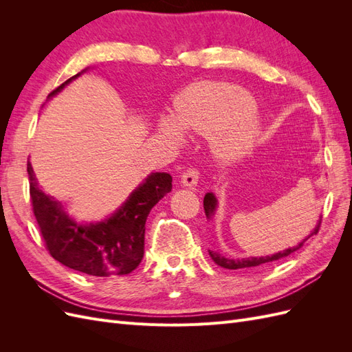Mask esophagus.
I'll use <instances>...</instances> for the list:
<instances>
[{
	"mask_svg": "<svg viewBox=\"0 0 352 352\" xmlns=\"http://www.w3.org/2000/svg\"><path fill=\"white\" fill-rule=\"evenodd\" d=\"M199 180V170L195 167H188L185 172L182 173V184L185 186L194 188Z\"/></svg>",
	"mask_w": 352,
	"mask_h": 352,
	"instance_id": "1",
	"label": "esophagus"
}]
</instances>
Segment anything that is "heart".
Wrapping results in <instances>:
<instances>
[{"label": "heart", "instance_id": "1", "mask_svg": "<svg viewBox=\"0 0 352 352\" xmlns=\"http://www.w3.org/2000/svg\"><path fill=\"white\" fill-rule=\"evenodd\" d=\"M175 122L186 131L208 135L212 150L225 160L238 158L252 146L258 133V114L248 92L223 82L189 85L175 101ZM172 120H163L162 129L179 136Z\"/></svg>", "mask_w": 352, "mask_h": 352}]
</instances>
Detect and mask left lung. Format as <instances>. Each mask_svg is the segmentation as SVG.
<instances>
[{
	"mask_svg": "<svg viewBox=\"0 0 352 352\" xmlns=\"http://www.w3.org/2000/svg\"><path fill=\"white\" fill-rule=\"evenodd\" d=\"M216 206H217L216 197L212 195V194H207V195L204 197V210H206V216H207V217H210V216L212 214V212H214ZM320 223H322V221H320ZM320 223H318L317 228L314 229V232L311 233L310 236H313L314 233L318 232V228H320ZM310 236H308V238H310ZM308 238H307V239H308ZM307 239H305V241H307ZM305 241H304V242H305ZM304 242H301L300 245H296V247H294V248H287V250H285L283 252H278V254H274V255H267V257H251V258L232 260V258L223 257V255L217 254L216 251H211V250H208V254H210V257L212 258V261H214L217 265H220V267H225V269H229V270H239V269H245V267H257V265L269 264V263H272V261H274V260H279V258L287 257V255H289V254L295 252L296 250H300V248L302 247V245H304Z\"/></svg>",
	"mask_w": 352,
	"mask_h": 352,
	"instance_id": "8db88e82",
	"label": "left lung"
}]
</instances>
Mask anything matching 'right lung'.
<instances>
[{"label":"right lung","mask_w":352,"mask_h":352,"mask_svg":"<svg viewBox=\"0 0 352 352\" xmlns=\"http://www.w3.org/2000/svg\"><path fill=\"white\" fill-rule=\"evenodd\" d=\"M76 76L61 83L48 97ZM28 175L32 210L51 257L69 269L98 278L127 274L140 265L146 217L157 202L172 190V176L153 173L109 220L97 225H78L63 211L58 201L39 188L29 163Z\"/></svg>","instance_id":"1"}]
</instances>
